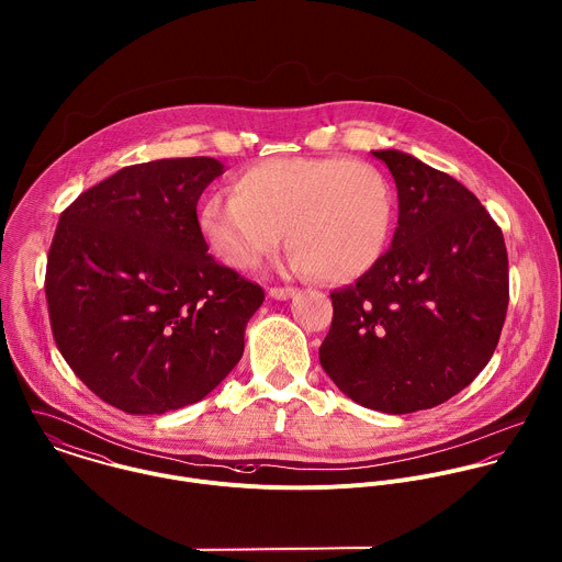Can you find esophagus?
<instances>
[{"label": "esophagus", "instance_id": "obj_1", "mask_svg": "<svg viewBox=\"0 0 562 562\" xmlns=\"http://www.w3.org/2000/svg\"><path fill=\"white\" fill-rule=\"evenodd\" d=\"M295 293H297V291H295L293 286H271V289H269V295H271L273 300H280V302L293 297Z\"/></svg>", "mask_w": 562, "mask_h": 562}]
</instances>
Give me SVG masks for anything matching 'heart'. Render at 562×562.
Instances as JSON below:
<instances>
[{"instance_id":"obj_1","label":"heart","mask_w":562,"mask_h":562,"mask_svg":"<svg viewBox=\"0 0 562 562\" xmlns=\"http://www.w3.org/2000/svg\"><path fill=\"white\" fill-rule=\"evenodd\" d=\"M395 224L386 173L342 156L267 158L211 195L198 213L209 247L234 269H254L289 234L291 269L342 284L384 256Z\"/></svg>"}]
</instances>
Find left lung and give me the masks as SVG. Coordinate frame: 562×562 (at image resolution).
<instances>
[{
  "label": "left lung",
  "instance_id": "8db88e82",
  "mask_svg": "<svg viewBox=\"0 0 562 562\" xmlns=\"http://www.w3.org/2000/svg\"><path fill=\"white\" fill-rule=\"evenodd\" d=\"M397 187L391 249L333 297L324 371L356 404L435 408L491 360L508 308L504 236L480 200L400 149L371 151Z\"/></svg>",
  "mask_w": 562,
  "mask_h": 562
}]
</instances>
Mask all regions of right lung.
<instances>
[{
	"label": "right lung",
	"instance_id": "obj_1",
	"mask_svg": "<svg viewBox=\"0 0 562 562\" xmlns=\"http://www.w3.org/2000/svg\"><path fill=\"white\" fill-rule=\"evenodd\" d=\"M224 171L209 156L123 167L60 215L45 273L54 340L123 413L195 404L243 356L265 293L220 265L198 227V200Z\"/></svg>",
	"mask_w": 562,
	"mask_h": 562
}]
</instances>
